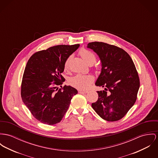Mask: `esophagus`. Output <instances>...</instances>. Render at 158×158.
<instances>
[{
  "mask_svg": "<svg viewBox=\"0 0 158 158\" xmlns=\"http://www.w3.org/2000/svg\"><path fill=\"white\" fill-rule=\"evenodd\" d=\"M88 92V91H82V90L79 91V93H81V94H86V93H87Z\"/></svg>",
  "mask_w": 158,
  "mask_h": 158,
  "instance_id": "1",
  "label": "esophagus"
}]
</instances>
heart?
<instances>
[{
    "label": "heart",
    "instance_id": "heart-1",
    "mask_svg": "<svg viewBox=\"0 0 158 158\" xmlns=\"http://www.w3.org/2000/svg\"><path fill=\"white\" fill-rule=\"evenodd\" d=\"M79 54L85 62L88 64H93L96 60L95 53L88 49H81L79 52ZM71 59L72 56H70L65 61L64 64V69L65 71L69 70ZM93 81L94 77L91 75L78 74L69 79V84L79 89H85L90 86Z\"/></svg>",
    "mask_w": 158,
    "mask_h": 158
}]
</instances>
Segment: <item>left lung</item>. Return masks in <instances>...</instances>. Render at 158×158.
I'll return each instance as SVG.
<instances>
[{"mask_svg": "<svg viewBox=\"0 0 158 158\" xmlns=\"http://www.w3.org/2000/svg\"><path fill=\"white\" fill-rule=\"evenodd\" d=\"M98 55L102 71L96 82L105 88L97 91L98 98L91 106L108 122L118 121L134 106L139 88V78L134 62L123 49L103 42L87 46Z\"/></svg>", "mask_w": 158, "mask_h": 158, "instance_id": "8db88e82", "label": "left lung"}]
</instances>
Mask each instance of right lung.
Wrapping results in <instances>:
<instances>
[{
	"mask_svg": "<svg viewBox=\"0 0 158 158\" xmlns=\"http://www.w3.org/2000/svg\"><path fill=\"white\" fill-rule=\"evenodd\" d=\"M79 44L58 45L38 51L27 61L21 85L24 105L39 122L48 125L60 122L77 94L71 86H58L65 81L61 75L66 59Z\"/></svg>",
	"mask_w": 158,
	"mask_h": 158,
	"instance_id": "add662e5",
	"label": "right lung"
}]
</instances>
